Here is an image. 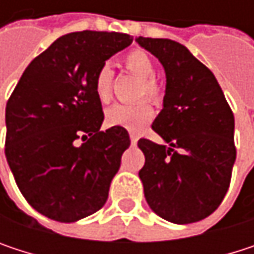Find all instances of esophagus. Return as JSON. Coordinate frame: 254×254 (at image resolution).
<instances>
[{
  "label": "esophagus",
  "mask_w": 254,
  "mask_h": 254,
  "mask_svg": "<svg viewBox=\"0 0 254 254\" xmlns=\"http://www.w3.org/2000/svg\"><path fill=\"white\" fill-rule=\"evenodd\" d=\"M129 136H130V144H132V145H135V144H136V141H138V133H136V132H133V130H130V132H129Z\"/></svg>",
  "instance_id": "esophagus-1"
}]
</instances>
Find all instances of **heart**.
Returning a JSON list of instances; mask_svg holds the SVG:
<instances>
[{
    "label": "heart",
    "mask_w": 254,
    "mask_h": 254,
    "mask_svg": "<svg viewBox=\"0 0 254 254\" xmlns=\"http://www.w3.org/2000/svg\"><path fill=\"white\" fill-rule=\"evenodd\" d=\"M127 69L141 80L138 95H145L153 101H159L160 88L154 77V63L145 51L133 50L124 57ZM113 72L109 64H103L94 77V91L100 101L106 103L112 94ZM151 119V107L145 101H135L129 104H115L106 113V122L110 127H121L129 130H138Z\"/></svg>",
    "instance_id": "heart-1"
}]
</instances>
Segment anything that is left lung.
<instances>
[{"label":"left lung","mask_w":254,"mask_h":254,"mask_svg":"<svg viewBox=\"0 0 254 254\" xmlns=\"http://www.w3.org/2000/svg\"><path fill=\"white\" fill-rule=\"evenodd\" d=\"M135 41L162 63L166 73L163 109L153 129L163 144L141 138L139 171L151 210L174 224L212 215L228 191L235 162L234 115L215 75L187 47L172 39Z\"/></svg>","instance_id":"obj_1"}]
</instances>
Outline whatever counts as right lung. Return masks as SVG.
<instances>
[{"mask_svg":"<svg viewBox=\"0 0 254 254\" xmlns=\"http://www.w3.org/2000/svg\"><path fill=\"white\" fill-rule=\"evenodd\" d=\"M118 32H73L30 62L5 107V157L27 203L59 222L100 210L124 151L125 127L100 130L98 69L132 44Z\"/></svg>","mask_w":254,"mask_h":254,"instance_id":"1","label":"right lung"}]
</instances>
